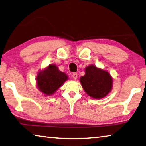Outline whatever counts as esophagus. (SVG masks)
<instances>
[{
  "label": "esophagus",
  "mask_w": 146,
  "mask_h": 146,
  "mask_svg": "<svg viewBox=\"0 0 146 146\" xmlns=\"http://www.w3.org/2000/svg\"><path fill=\"white\" fill-rule=\"evenodd\" d=\"M72 78L74 80H76L78 78V74L77 73H73L72 74Z\"/></svg>",
  "instance_id": "34e87169"
}]
</instances>
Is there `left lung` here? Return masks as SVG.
Here are the masks:
<instances>
[{"label": "left lung", "instance_id": "8db88e82", "mask_svg": "<svg viewBox=\"0 0 146 146\" xmlns=\"http://www.w3.org/2000/svg\"><path fill=\"white\" fill-rule=\"evenodd\" d=\"M85 74L80 79L81 86L88 96L94 99H102L110 93L113 79L104 69L90 65L85 68Z\"/></svg>", "mask_w": 146, "mask_h": 146}]
</instances>
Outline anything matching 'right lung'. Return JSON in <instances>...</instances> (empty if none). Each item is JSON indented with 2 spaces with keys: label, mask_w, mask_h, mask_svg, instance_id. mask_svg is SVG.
Returning <instances> with one entry per match:
<instances>
[{
  "label": "right lung",
  "mask_w": 146,
  "mask_h": 146,
  "mask_svg": "<svg viewBox=\"0 0 146 146\" xmlns=\"http://www.w3.org/2000/svg\"><path fill=\"white\" fill-rule=\"evenodd\" d=\"M68 80V76L58 69L55 64H50L40 70L36 78V86L44 96H51Z\"/></svg>",
  "instance_id": "obj_1"
}]
</instances>
